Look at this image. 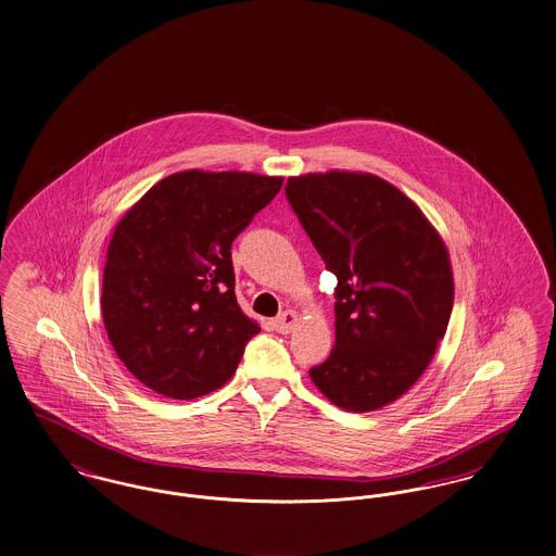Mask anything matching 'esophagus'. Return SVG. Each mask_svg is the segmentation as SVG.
<instances>
[{"mask_svg":"<svg viewBox=\"0 0 556 556\" xmlns=\"http://www.w3.org/2000/svg\"><path fill=\"white\" fill-rule=\"evenodd\" d=\"M296 324H299V314L289 309V312H285V314H280L274 319V330L280 332V334H290Z\"/></svg>","mask_w":556,"mask_h":556,"instance_id":"esophagus-1","label":"esophagus"}]
</instances>
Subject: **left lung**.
Here are the masks:
<instances>
[{
  "instance_id": "8db88e82",
  "label": "left lung",
  "mask_w": 556,
  "mask_h": 556,
  "mask_svg": "<svg viewBox=\"0 0 556 556\" xmlns=\"http://www.w3.org/2000/svg\"><path fill=\"white\" fill-rule=\"evenodd\" d=\"M287 199L339 278L337 344L309 376L340 409H382L419 380L446 334L448 249L409 197L376 174L290 176Z\"/></svg>"
}]
</instances>
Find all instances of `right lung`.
<instances>
[{"label":"right lung","mask_w":556,"mask_h":556,"mask_svg":"<svg viewBox=\"0 0 556 556\" xmlns=\"http://www.w3.org/2000/svg\"><path fill=\"white\" fill-rule=\"evenodd\" d=\"M282 176L185 169L153 185L116 224L101 314L126 369L189 401L224 387L262 328L235 294L230 247Z\"/></svg>","instance_id":"add662e5"}]
</instances>
